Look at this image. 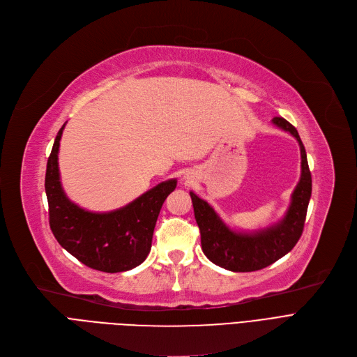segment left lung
Returning <instances> with one entry per match:
<instances>
[{"label":"left lung","mask_w":357,"mask_h":357,"mask_svg":"<svg viewBox=\"0 0 357 357\" xmlns=\"http://www.w3.org/2000/svg\"><path fill=\"white\" fill-rule=\"evenodd\" d=\"M272 123L289 131L301 149V178L295 186L291 205L282 220L255 233L234 231L218 217L207 201L190 192L195 220L201 231L204 255L214 265L231 272H253L272 265L294 249L304 230L312 188L305 147L296 128L289 121L282 117H273Z\"/></svg>","instance_id":"left-lung-1"}]
</instances>
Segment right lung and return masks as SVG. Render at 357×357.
I'll use <instances>...</instances> for the list:
<instances>
[{
    "mask_svg": "<svg viewBox=\"0 0 357 357\" xmlns=\"http://www.w3.org/2000/svg\"><path fill=\"white\" fill-rule=\"evenodd\" d=\"M65 124L54 139L46 167L45 190L52 233L65 250L91 269L107 273L133 269L143 264L152 248L160 208L176 188V179L160 182L123 208L86 211L66 197L61 183L58 153Z\"/></svg>",
    "mask_w": 357,
    "mask_h": 357,
    "instance_id": "right-lung-1",
    "label": "right lung"
}]
</instances>
